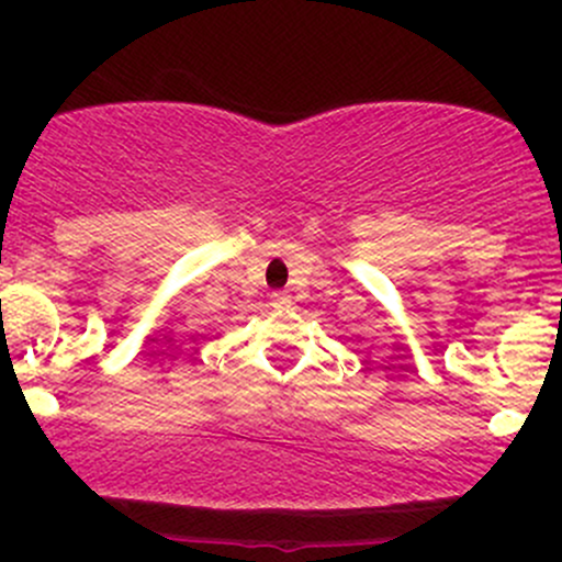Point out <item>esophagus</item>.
Returning a JSON list of instances; mask_svg holds the SVG:
<instances>
[{
	"instance_id": "esophagus-1",
	"label": "esophagus",
	"mask_w": 562,
	"mask_h": 562,
	"mask_svg": "<svg viewBox=\"0 0 562 562\" xmlns=\"http://www.w3.org/2000/svg\"><path fill=\"white\" fill-rule=\"evenodd\" d=\"M273 297H276V305H279V308H289V305H292V297H289V294L276 292Z\"/></svg>"
}]
</instances>
